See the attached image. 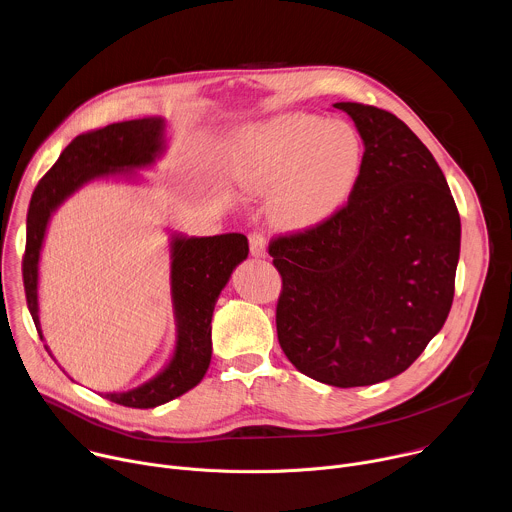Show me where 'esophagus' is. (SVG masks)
<instances>
[{
    "label": "esophagus",
    "instance_id": "1",
    "mask_svg": "<svg viewBox=\"0 0 512 512\" xmlns=\"http://www.w3.org/2000/svg\"><path fill=\"white\" fill-rule=\"evenodd\" d=\"M249 249H251L253 257H265V253H267V239H265V235L259 233V231H253L249 235Z\"/></svg>",
    "mask_w": 512,
    "mask_h": 512
}]
</instances>
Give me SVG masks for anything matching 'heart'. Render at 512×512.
<instances>
[{"label":"heart","instance_id":"b5f03b06","mask_svg":"<svg viewBox=\"0 0 512 512\" xmlns=\"http://www.w3.org/2000/svg\"><path fill=\"white\" fill-rule=\"evenodd\" d=\"M233 178L255 194H273L271 212L285 229H314L352 198L362 143L342 123L291 113L239 133L229 145Z\"/></svg>","mask_w":512,"mask_h":512}]
</instances>
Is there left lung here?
I'll list each match as a JSON object with an SVG mask.
<instances>
[{
    "instance_id": "left-lung-1",
    "label": "left lung",
    "mask_w": 512,
    "mask_h": 512,
    "mask_svg": "<svg viewBox=\"0 0 512 512\" xmlns=\"http://www.w3.org/2000/svg\"><path fill=\"white\" fill-rule=\"evenodd\" d=\"M364 141L356 190L326 223L275 235L277 340L294 367L332 387L407 371L454 300L460 214L442 168L393 113L336 103Z\"/></svg>"
}]
</instances>
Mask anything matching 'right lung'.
<instances>
[{
	"instance_id": "add662e5",
	"label": "right lung",
	"mask_w": 512,
	"mask_h": 512,
	"mask_svg": "<svg viewBox=\"0 0 512 512\" xmlns=\"http://www.w3.org/2000/svg\"><path fill=\"white\" fill-rule=\"evenodd\" d=\"M164 119H133L113 123L72 139L56 164L34 188L28 223L22 275L26 302L42 340L38 320V259L48 218L54 208L85 182L109 174H123L148 166L162 150ZM249 243L241 233L186 239L172 243V298L178 320V344L168 367L145 385L107 393L105 399L133 409H150L168 403L196 387L210 364V320L221 289L233 269L247 259ZM48 350V346H44Z\"/></svg>"
}]
</instances>
